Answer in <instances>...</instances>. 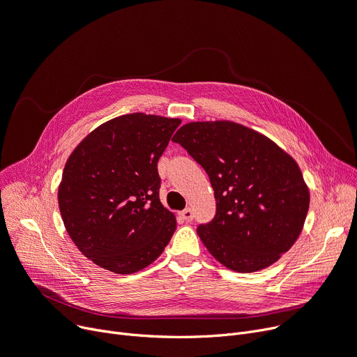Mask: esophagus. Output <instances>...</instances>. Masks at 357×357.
<instances>
[{
    "mask_svg": "<svg viewBox=\"0 0 357 357\" xmlns=\"http://www.w3.org/2000/svg\"><path fill=\"white\" fill-rule=\"evenodd\" d=\"M180 216L185 220V222H192V220L195 219V213H193V211L190 208H185L184 211H181Z\"/></svg>",
    "mask_w": 357,
    "mask_h": 357,
    "instance_id": "1",
    "label": "esophagus"
}]
</instances>
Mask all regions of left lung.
<instances>
[{"label":"left lung","instance_id":"1","mask_svg":"<svg viewBox=\"0 0 357 357\" xmlns=\"http://www.w3.org/2000/svg\"><path fill=\"white\" fill-rule=\"evenodd\" d=\"M173 141L205 169L215 192V216L197 227L212 256L240 273L278 261L310 208L295 160L259 132L227 121L188 123Z\"/></svg>","mask_w":357,"mask_h":357}]
</instances>
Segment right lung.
<instances>
[{
	"instance_id": "1",
	"label": "right lung",
	"mask_w": 357,
	"mask_h": 357,
	"mask_svg": "<svg viewBox=\"0 0 357 357\" xmlns=\"http://www.w3.org/2000/svg\"><path fill=\"white\" fill-rule=\"evenodd\" d=\"M180 119L132 113L94 129L68 158L58 190L71 240L87 259L130 275L160 257L176 218L160 202L158 160Z\"/></svg>"
}]
</instances>
